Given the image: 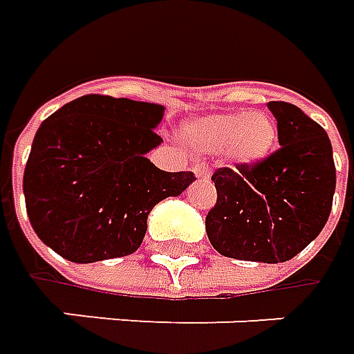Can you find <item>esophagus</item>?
Here are the masks:
<instances>
[{
	"mask_svg": "<svg viewBox=\"0 0 354 354\" xmlns=\"http://www.w3.org/2000/svg\"><path fill=\"white\" fill-rule=\"evenodd\" d=\"M194 172H196L197 178L209 176V170H207V167H205V165H197V167L194 168Z\"/></svg>",
	"mask_w": 354,
	"mask_h": 354,
	"instance_id": "esophagus-1",
	"label": "esophagus"
}]
</instances>
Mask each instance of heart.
I'll return each instance as SVG.
<instances>
[{
	"instance_id": "obj_1",
	"label": "heart",
	"mask_w": 354,
	"mask_h": 354,
	"mask_svg": "<svg viewBox=\"0 0 354 354\" xmlns=\"http://www.w3.org/2000/svg\"><path fill=\"white\" fill-rule=\"evenodd\" d=\"M184 139L199 155L225 153L234 165L252 167L271 153L277 126L263 112H225L186 124Z\"/></svg>"
}]
</instances>
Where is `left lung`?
<instances>
[{"label":"left lung","instance_id":"1","mask_svg":"<svg viewBox=\"0 0 354 354\" xmlns=\"http://www.w3.org/2000/svg\"><path fill=\"white\" fill-rule=\"evenodd\" d=\"M279 149L258 165L217 168V203L205 217L221 256L279 263L295 258L326 227L335 194V162L326 129L290 102L268 104Z\"/></svg>","mask_w":354,"mask_h":354}]
</instances>
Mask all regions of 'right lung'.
Wrapping results in <instances>:
<instances>
[{
	"instance_id": "add662e5",
	"label": "right lung",
	"mask_w": 354,
	"mask_h": 354,
	"mask_svg": "<svg viewBox=\"0 0 354 354\" xmlns=\"http://www.w3.org/2000/svg\"><path fill=\"white\" fill-rule=\"evenodd\" d=\"M162 116L160 104L85 95L46 118L23 176L28 221L46 246L75 263L141 246L151 209L196 180L145 157L162 141Z\"/></svg>"
}]
</instances>
